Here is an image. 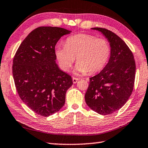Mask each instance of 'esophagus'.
<instances>
[{"instance_id":"obj_1","label":"esophagus","mask_w":148,"mask_h":148,"mask_svg":"<svg viewBox=\"0 0 148 148\" xmlns=\"http://www.w3.org/2000/svg\"><path fill=\"white\" fill-rule=\"evenodd\" d=\"M78 80H79V79H78V78H77V77H72V82H73L74 83H76Z\"/></svg>"}]
</instances>
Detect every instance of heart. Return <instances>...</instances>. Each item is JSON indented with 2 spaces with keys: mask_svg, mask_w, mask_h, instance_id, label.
<instances>
[{
  "mask_svg": "<svg viewBox=\"0 0 148 148\" xmlns=\"http://www.w3.org/2000/svg\"><path fill=\"white\" fill-rule=\"evenodd\" d=\"M111 54L107 40L87 34H78L66 38L65 45L57 46L55 55L64 71L71 68L75 60V71L80 74H93L101 71L108 63Z\"/></svg>",
  "mask_w": 148,
  "mask_h": 148,
  "instance_id": "1",
  "label": "heart"
}]
</instances>
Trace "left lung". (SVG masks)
I'll return each instance as SVG.
<instances>
[{"instance_id":"8db88e82","label":"left lung","mask_w":148,"mask_h":148,"mask_svg":"<svg viewBox=\"0 0 148 148\" xmlns=\"http://www.w3.org/2000/svg\"><path fill=\"white\" fill-rule=\"evenodd\" d=\"M103 34L110 43L109 62L99 74L90 78L86 103L101 115H108L124 105L134 90L135 62L132 51L117 34L105 28L94 27Z\"/></svg>"}]
</instances>
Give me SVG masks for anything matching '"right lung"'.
Instances as JSON below:
<instances>
[{
  "label": "right lung",
  "mask_w": 148,
  "mask_h": 148,
  "mask_svg": "<svg viewBox=\"0 0 148 148\" xmlns=\"http://www.w3.org/2000/svg\"><path fill=\"white\" fill-rule=\"evenodd\" d=\"M71 31L39 27L23 40L13 58V76L19 97L29 108L48 117L64 105L66 92L73 84L70 75L56 63L55 45Z\"/></svg>",
  "instance_id": "right-lung-1"
}]
</instances>
